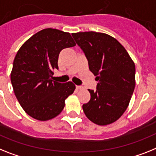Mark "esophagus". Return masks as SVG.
Listing matches in <instances>:
<instances>
[{"label":"esophagus","mask_w":156,"mask_h":156,"mask_svg":"<svg viewBox=\"0 0 156 156\" xmlns=\"http://www.w3.org/2000/svg\"><path fill=\"white\" fill-rule=\"evenodd\" d=\"M76 89H77V90H82L83 87H82V86H76Z\"/></svg>","instance_id":"esophagus-1"}]
</instances>
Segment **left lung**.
<instances>
[{
    "label": "left lung",
    "instance_id": "obj_1",
    "mask_svg": "<svg viewBox=\"0 0 156 156\" xmlns=\"http://www.w3.org/2000/svg\"><path fill=\"white\" fill-rule=\"evenodd\" d=\"M72 36L98 82L96 91L89 90L91 97L82 105L83 111L97 125H109L122 116L129 104L136 85L134 62L125 48L107 34L85 31Z\"/></svg>",
    "mask_w": 156,
    "mask_h": 156
}]
</instances>
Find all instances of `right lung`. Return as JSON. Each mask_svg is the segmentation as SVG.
<instances>
[{"label":"right lung","mask_w":156,"mask_h":156,"mask_svg":"<svg viewBox=\"0 0 156 156\" xmlns=\"http://www.w3.org/2000/svg\"><path fill=\"white\" fill-rule=\"evenodd\" d=\"M68 32L46 28L31 36L21 46L13 61L11 82L23 110L39 120L58 116L65 100L74 93L71 82L52 80L54 70L58 69V58L64 48L75 46Z\"/></svg>","instance_id":"add662e5"}]
</instances>
